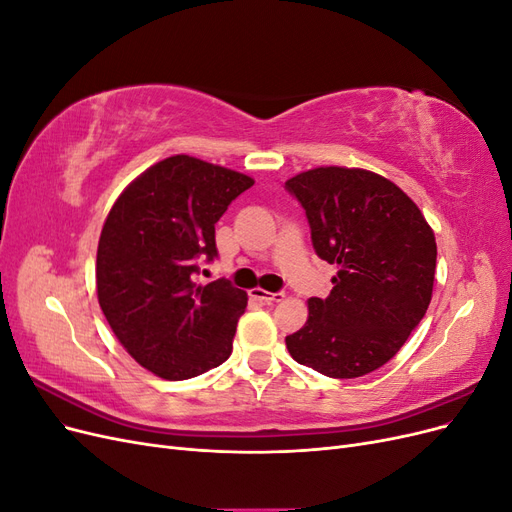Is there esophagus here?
<instances>
[{"instance_id":"1","label":"esophagus","mask_w":512,"mask_h":512,"mask_svg":"<svg viewBox=\"0 0 512 512\" xmlns=\"http://www.w3.org/2000/svg\"><path fill=\"white\" fill-rule=\"evenodd\" d=\"M252 292H254L256 299L265 301V303H280L284 299V292H267V290H260V288H256Z\"/></svg>"}]
</instances>
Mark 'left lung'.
I'll return each instance as SVG.
<instances>
[{
  "label": "left lung",
  "mask_w": 512,
  "mask_h": 512,
  "mask_svg": "<svg viewBox=\"0 0 512 512\" xmlns=\"http://www.w3.org/2000/svg\"><path fill=\"white\" fill-rule=\"evenodd\" d=\"M318 258L337 265L327 299L286 337L297 363L359 378L391 361L423 320L436 273V237L395 183L363 168L322 166L286 181Z\"/></svg>",
  "instance_id": "left-lung-1"
}]
</instances>
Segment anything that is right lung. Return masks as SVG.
I'll use <instances>...</instances> for the list:
<instances>
[{
	"instance_id": "right-lung-1",
	"label": "right lung",
	"mask_w": 512,
	"mask_h": 512,
	"mask_svg": "<svg viewBox=\"0 0 512 512\" xmlns=\"http://www.w3.org/2000/svg\"><path fill=\"white\" fill-rule=\"evenodd\" d=\"M254 179L190 156L147 168L104 222L96 284L102 312L136 363L166 380L222 365L247 294L228 280L198 286L218 258L215 224Z\"/></svg>"
}]
</instances>
